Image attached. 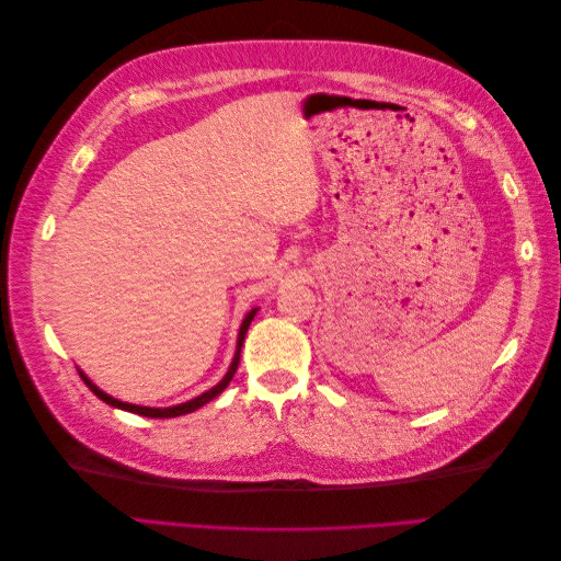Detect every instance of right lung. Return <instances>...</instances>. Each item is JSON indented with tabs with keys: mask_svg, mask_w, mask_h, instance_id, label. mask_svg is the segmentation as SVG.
<instances>
[{
	"mask_svg": "<svg viewBox=\"0 0 561 561\" xmlns=\"http://www.w3.org/2000/svg\"><path fill=\"white\" fill-rule=\"evenodd\" d=\"M257 311L260 309H250L248 313H245V318H243V322H241V330H239V339H236V353H233V358H231V365H229V369H227V375L219 379L213 388H208L206 393H201V396H196V398H192V400H186V402H180V404H173V407H142V404H133V402H124V400H116V398H112L110 393H105L103 388H98L87 375H83V371L79 369V375H81V379L89 383V388L93 390V393L103 400V402H107V404H112V407H116V410H124V412H133V414H140V416H149V419H173V416H182V414H190V412H196L198 407H203V404H208L213 398H217L219 393H222V390L229 386V381L233 379V375H236V369H239V360H241V348H243V342H245V332H248V328H250V322H252V318L257 316Z\"/></svg>",
	"mask_w": 561,
	"mask_h": 561,
	"instance_id": "add662e5",
	"label": "right lung"
}]
</instances>
